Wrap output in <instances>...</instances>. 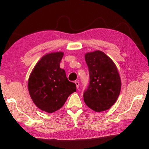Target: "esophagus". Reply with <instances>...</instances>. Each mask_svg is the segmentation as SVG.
Returning a JSON list of instances; mask_svg holds the SVG:
<instances>
[{
  "instance_id": "1",
  "label": "esophagus",
  "mask_w": 149,
  "mask_h": 149,
  "mask_svg": "<svg viewBox=\"0 0 149 149\" xmlns=\"http://www.w3.org/2000/svg\"><path fill=\"white\" fill-rule=\"evenodd\" d=\"M75 85H76L77 89H78V88H79V82L77 81H75Z\"/></svg>"
}]
</instances>
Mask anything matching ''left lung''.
<instances>
[{
  "instance_id": "8db88e82",
  "label": "left lung",
  "mask_w": 149,
  "mask_h": 149,
  "mask_svg": "<svg viewBox=\"0 0 149 149\" xmlns=\"http://www.w3.org/2000/svg\"><path fill=\"white\" fill-rule=\"evenodd\" d=\"M85 59L89 68V85L84 93L85 104L95 112L114 105L120 93L121 79L114 62L105 53L87 52Z\"/></svg>"
}]
</instances>
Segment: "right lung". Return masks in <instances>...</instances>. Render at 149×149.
Returning a JSON list of instances; mask_svg holds the SVG:
<instances>
[{
    "label": "right lung",
    "mask_w": 149,
    "mask_h": 149,
    "mask_svg": "<svg viewBox=\"0 0 149 149\" xmlns=\"http://www.w3.org/2000/svg\"><path fill=\"white\" fill-rule=\"evenodd\" d=\"M63 56L62 52L45 55L29 77L28 90L33 102L48 113L62 108L68 97L76 91V85L69 81L65 70L60 68Z\"/></svg>",
    "instance_id": "obj_1"
}]
</instances>
